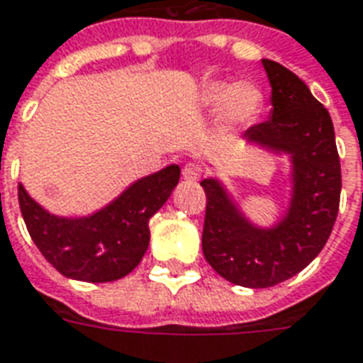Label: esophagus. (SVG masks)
Masks as SVG:
<instances>
[{
  "label": "esophagus",
  "instance_id": "34e87169",
  "mask_svg": "<svg viewBox=\"0 0 363 363\" xmlns=\"http://www.w3.org/2000/svg\"><path fill=\"white\" fill-rule=\"evenodd\" d=\"M203 174V167L200 163H196V161H189L184 167H182V177L186 179V181H200Z\"/></svg>",
  "mask_w": 363,
  "mask_h": 363
}]
</instances>
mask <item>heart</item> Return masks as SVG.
Returning <instances> with one entry per match:
<instances>
[{
	"instance_id": "b5f03b06",
	"label": "heart",
	"mask_w": 363,
	"mask_h": 363,
	"mask_svg": "<svg viewBox=\"0 0 363 363\" xmlns=\"http://www.w3.org/2000/svg\"><path fill=\"white\" fill-rule=\"evenodd\" d=\"M206 106L221 109L223 119L230 127H242L256 119L262 109V92L252 84L216 82L203 92Z\"/></svg>"
}]
</instances>
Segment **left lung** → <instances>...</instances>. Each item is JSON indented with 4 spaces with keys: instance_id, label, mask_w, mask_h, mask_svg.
<instances>
[{
    "instance_id": "obj_1",
    "label": "left lung",
    "mask_w": 363,
    "mask_h": 363,
    "mask_svg": "<svg viewBox=\"0 0 363 363\" xmlns=\"http://www.w3.org/2000/svg\"><path fill=\"white\" fill-rule=\"evenodd\" d=\"M271 84L269 119L244 138L291 157V206L277 225L257 227L217 179H203L208 206L202 250L208 264L233 284L267 289L294 277L323 250L337 221L340 160L329 111L286 67L264 59Z\"/></svg>"
}]
</instances>
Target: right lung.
<instances>
[{
	"instance_id": "obj_1",
	"label": "right lung",
	"mask_w": 363,
	"mask_h": 363,
	"mask_svg": "<svg viewBox=\"0 0 363 363\" xmlns=\"http://www.w3.org/2000/svg\"><path fill=\"white\" fill-rule=\"evenodd\" d=\"M181 167L142 177L113 202L86 217H59L34 202L18 184L21 213L42 256L74 281L109 283L140 264L150 244L147 223L179 184Z\"/></svg>"
}]
</instances>
